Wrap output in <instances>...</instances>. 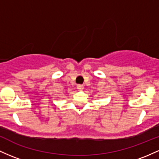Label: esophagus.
Here are the masks:
<instances>
[{
  "mask_svg": "<svg viewBox=\"0 0 159 159\" xmlns=\"http://www.w3.org/2000/svg\"><path fill=\"white\" fill-rule=\"evenodd\" d=\"M77 89L79 90H84V86L82 84H78L77 85Z\"/></svg>",
  "mask_w": 159,
  "mask_h": 159,
  "instance_id": "esophagus-1",
  "label": "esophagus"
}]
</instances>
